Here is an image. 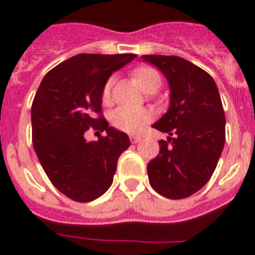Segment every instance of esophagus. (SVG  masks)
Returning <instances> with one entry per match:
<instances>
[{
  "mask_svg": "<svg viewBox=\"0 0 255 255\" xmlns=\"http://www.w3.org/2000/svg\"><path fill=\"white\" fill-rule=\"evenodd\" d=\"M129 140H131L132 143H138V142H140V140H142V138H140V136H138V135H131V136H129Z\"/></svg>",
  "mask_w": 255,
  "mask_h": 255,
  "instance_id": "1",
  "label": "esophagus"
}]
</instances>
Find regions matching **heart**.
Wrapping results in <instances>:
<instances>
[{"label":"heart","mask_w":255,"mask_h":255,"mask_svg":"<svg viewBox=\"0 0 255 255\" xmlns=\"http://www.w3.org/2000/svg\"><path fill=\"white\" fill-rule=\"evenodd\" d=\"M133 78L138 84L147 93H155L161 87V75L157 69L150 67H142L133 71ZM115 83V79H108V82L102 89V100L108 102L111 100L112 87ZM112 124L127 133H138L153 120V113L146 108L138 106L122 105L116 108L111 116Z\"/></svg>","instance_id":"heart-1"}]
</instances>
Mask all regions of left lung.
Wrapping results in <instances>:
<instances>
[{
    "instance_id": "left-lung-1",
    "label": "left lung",
    "mask_w": 255,
    "mask_h": 255,
    "mask_svg": "<svg viewBox=\"0 0 255 255\" xmlns=\"http://www.w3.org/2000/svg\"><path fill=\"white\" fill-rule=\"evenodd\" d=\"M169 83V108L153 128L169 133L147 164L151 187L169 199L199 191L217 166L225 143V115L219 89L202 68L176 56H142Z\"/></svg>"
}]
</instances>
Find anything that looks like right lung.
<instances>
[{"label": "right lung", "mask_w": 255, "mask_h": 255, "mask_svg": "<svg viewBox=\"0 0 255 255\" xmlns=\"http://www.w3.org/2000/svg\"><path fill=\"white\" fill-rule=\"evenodd\" d=\"M136 54H76L42 79L31 106L32 143L53 186L76 202H90L113 183L117 160L129 147L127 133L109 127L101 115L102 89L112 73ZM90 127L105 130L87 142Z\"/></svg>", "instance_id": "add662e5"}]
</instances>
